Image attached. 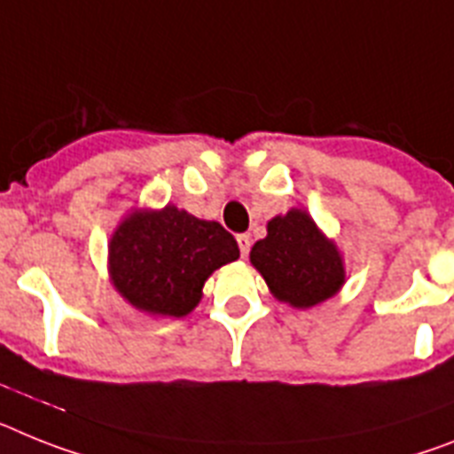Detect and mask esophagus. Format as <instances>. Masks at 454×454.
I'll return each instance as SVG.
<instances>
[{
	"label": "esophagus",
	"instance_id": "esophagus-1",
	"mask_svg": "<svg viewBox=\"0 0 454 454\" xmlns=\"http://www.w3.org/2000/svg\"><path fill=\"white\" fill-rule=\"evenodd\" d=\"M238 245H239V254H242V258L249 256V249H251V238L247 233L238 235Z\"/></svg>",
	"mask_w": 454,
	"mask_h": 454
}]
</instances>
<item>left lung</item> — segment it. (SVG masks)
<instances>
[{
    "label": "left lung",
    "instance_id": "8db88e82",
    "mask_svg": "<svg viewBox=\"0 0 454 454\" xmlns=\"http://www.w3.org/2000/svg\"><path fill=\"white\" fill-rule=\"evenodd\" d=\"M251 262L274 298L298 309L333 298L346 277L337 247L323 238L302 209L270 221L268 238L258 239L251 249Z\"/></svg>",
    "mask_w": 454,
    "mask_h": 454
}]
</instances>
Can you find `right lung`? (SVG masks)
<instances>
[{
	"label": "right lung",
	"mask_w": 454,
	"mask_h": 454,
	"mask_svg": "<svg viewBox=\"0 0 454 454\" xmlns=\"http://www.w3.org/2000/svg\"><path fill=\"white\" fill-rule=\"evenodd\" d=\"M110 274L117 291L138 309L186 316L200 302L205 279L238 261V242L216 221L166 205L133 212L110 239Z\"/></svg>",
	"instance_id": "right-lung-1"
}]
</instances>
